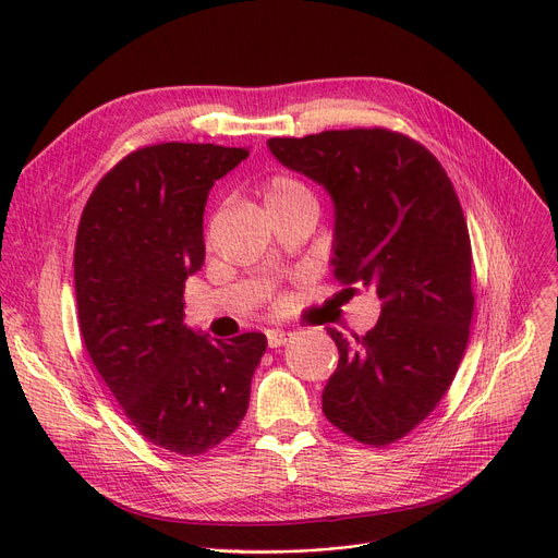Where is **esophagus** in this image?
<instances>
[{
	"mask_svg": "<svg viewBox=\"0 0 558 558\" xmlns=\"http://www.w3.org/2000/svg\"><path fill=\"white\" fill-rule=\"evenodd\" d=\"M267 339H269V345H271V348H280V345H284V343L291 339V332H284V330H269V332H267Z\"/></svg>",
	"mask_w": 558,
	"mask_h": 558,
	"instance_id": "1",
	"label": "esophagus"
}]
</instances>
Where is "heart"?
<instances>
[{"label":"heart","mask_w":558,"mask_h":558,"mask_svg":"<svg viewBox=\"0 0 558 558\" xmlns=\"http://www.w3.org/2000/svg\"><path fill=\"white\" fill-rule=\"evenodd\" d=\"M262 198H264V205H267L269 215L296 208V205H303V203H314L312 190L291 173H274L269 179H264Z\"/></svg>","instance_id":"1"}]
</instances>
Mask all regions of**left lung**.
<instances>
[{"mask_svg": "<svg viewBox=\"0 0 558 558\" xmlns=\"http://www.w3.org/2000/svg\"><path fill=\"white\" fill-rule=\"evenodd\" d=\"M269 149L330 192L335 278L383 301L366 335L328 330L339 366L324 414L364 446L396 444L444 400L471 337L473 248L452 181L385 126L271 137Z\"/></svg>", "mask_w": 558, "mask_h": 558, "instance_id": "left-lung-1", "label": "left lung"}]
</instances>
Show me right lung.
<instances>
[{
    "mask_svg": "<svg viewBox=\"0 0 558 558\" xmlns=\"http://www.w3.org/2000/svg\"><path fill=\"white\" fill-rule=\"evenodd\" d=\"M246 156L221 144L140 146L97 183L76 230L87 355L146 441L183 457L240 427L267 350L262 332L213 343L183 324L185 278L205 257L208 192Z\"/></svg>",
    "mask_w": 558,
    "mask_h": 558,
    "instance_id": "add662e5",
    "label": "right lung"
}]
</instances>
